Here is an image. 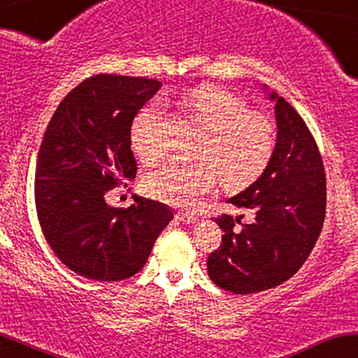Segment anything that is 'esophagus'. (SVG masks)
<instances>
[{
    "label": "esophagus",
    "instance_id": "esophagus-1",
    "mask_svg": "<svg viewBox=\"0 0 358 358\" xmlns=\"http://www.w3.org/2000/svg\"><path fill=\"white\" fill-rule=\"evenodd\" d=\"M176 218L179 220V222H184V223H194L196 222V216H192L191 213H178L176 215Z\"/></svg>",
    "mask_w": 358,
    "mask_h": 358
}]
</instances>
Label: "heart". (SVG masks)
<instances>
[{
  "instance_id": "obj_1",
  "label": "heart",
  "mask_w": 358,
  "mask_h": 358,
  "mask_svg": "<svg viewBox=\"0 0 358 358\" xmlns=\"http://www.w3.org/2000/svg\"><path fill=\"white\" fill-rule=\"evenodd\" d=\"M182 104L206 136L198 148L203 162L171 160L145 179L148 192L160 201L191 208L208 194L216 178L227 191H242L264 174L275 150L274 120L262 111L248 110L243 98L224 87L204 84L184 96ZM162 104L142 108L131 123L134 150L145 162L166 152Z\"/></svg>"
}]
</instances>
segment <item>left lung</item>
<instances>
[{"instance_id": "left-lung-1", "label": "left lung", "mask_w": 358, "mask_h": 358, "mask_svg": "<svg viewBox=\"0 0 358 358\" xmlns=\"http://www.w3.org/2000/svg\"><path fill=\"white\" fill-rule=\"evenodd\" d=\"M268 99L275 103L274 155L252 186L228 199L254 218L248 223H242L243 216L215 218L224 235L208 257V274L233 294L286 282L306 262L324 222L327 178L318 145L286 99L275 92Z\"/></svg>"}]
</instances>
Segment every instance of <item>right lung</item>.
<instances>
[{
    "instance_id": "obj_1",
    "label": "right lung",
    "mask_w": 358,
    "mask_h": 358,
    "mask_svg": "<svg viewBox=\"0 0 358 358\" xmlns=\"http://www.w3.org/2000/svg\"><path fill=\"white\" fill-rule=\"evenodd\" d=\"M162 86L147 78L96 74L60 101L43 134L35 169V206L60 262L99 282L135 275L174 218L167 204L138 198L123 208L106 194L135 179L130 130Z\"/></svg>"
}]
</instances>
